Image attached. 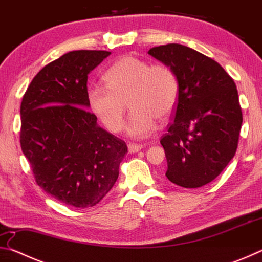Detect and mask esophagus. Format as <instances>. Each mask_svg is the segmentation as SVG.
<instances>
[{"mask_svg": "<svg viewBox=\"0 0 262 262\" xmlns=\"http://www.w3.org/2000/svg\"><path fill=\"white\" fill-rule=\"evenodd\" d=\"M142 148H143V145H142V144H136V143H129V144H128V151H129L130 154H134V152L140 151Z\"/></svg>", "mask_w": 262, "mask_h": 262, "instance_id": "34e87169", "label": "esophagus"}]
</instances>
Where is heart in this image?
<instances>
[{
	"instance_id": "b5f03b06",
	"label": "heart",
	"mask_w": 262,
	"mask_h": 262,
	"mask_svg": "<svg viewBox=\"0 0 262 262\" xmlns=\"http://www.w3.org/2000/svg\"><path fill=\"white\" fill-rule=\"evenodd\" d=\"M103 84H92L88 100L92 112L110 132L121 130L127 104L132 112L125 130L132 137H144L155 130L156 119L166 120L178 101L176 73L162 62L149 63L127 55L106 70Z\"/></svg>"
}]
</instances>
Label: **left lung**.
<instances>
[{"label": "left lung", "mask_w": 262, "mask_h": 262, "mask_svg": "<svg viewBox=\"0 0 262 262\" xmlns=\"http://www.w3.org/2000/svg\"><path fill=\"white\" fill-rule=\"evenodd\" d=\"M149 54L173 69L178 101L162 137L167 179L198 188L220 176L238 147L243 113L231 76L220 63L179 43L152 47Z\"/></svg>", "instance_id": "left-lung-1"}]
</instances>
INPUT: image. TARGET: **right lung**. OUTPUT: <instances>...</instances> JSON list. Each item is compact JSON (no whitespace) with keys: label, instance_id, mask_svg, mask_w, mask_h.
<instances>
[{"label":"right lung","instance_id":"1","mask_svg":"<svg viewBox=\"0 0 262 262\" xmlns=\"http://www.w3.org/2000/svg\"><path fill=\"white\" fill-rule=\"evenodd\" d=\"M111 52L73 51L45 66L20 104V147L37 185L63 205L94 207L119 177L125 141L86 110L88 75Z\"/></svg>","mask_w":262,"mask_h":262}]
</instances>
